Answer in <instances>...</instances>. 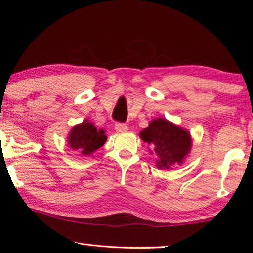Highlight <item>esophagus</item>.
<instances>
[{
  "label": "esophagus",
  "mask_w": 253,
  "mask_h": 253,
  "mask_svg": "<svg viewBox=\"0 0 253 253\" xmlns=\"http://www.w3.org/2000/svg\"><path fill=\"white\" fill-rule=\"evenodd\" d=\"M115 130L117 132H126L128 130V127L125 125V124L117 123L116 125H115Z\"/></svg>",
  "instance_id": "esophagus-1"
}]
</instances>
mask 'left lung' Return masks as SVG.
Instances as JSON below:
<instances>
[{"label": "left lung", "instance_id": "8db88e82", "mask_svg": "<svg viewBox=\"0 0 253 253\" xmlns=\"http://www.w3.org/2000/svg\"><path fill=\"white\" fill-rule=\"evenodd\" d=\"M139 136L151 146L149 151L157 157L156 166L163 169L181 165L192 147L190 132L165 118L154 119Z\"/></svg>", "mask_w": 253, "mask_h": 253}]
</instances>
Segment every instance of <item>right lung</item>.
<instances>
[{
  "instance_id": "add662e5",
  "label": "right lung",
  "mask_w": 253,
  "mask_h": 253,
  "mask_svg": "<svg viewBox=\"0 0 253 253\" xmlns=\"http://www.w3.org/2000/svg\"><path fill=\"white\" fill-rule=\"evenodd\" d=\"M106 140L105 130H98L93 124L88 122V119L72 127L68 135L69 146L84 156L91 155L106 143Z\"/></svg>"
}]
</instances>
